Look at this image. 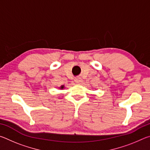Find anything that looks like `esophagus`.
<instances>
[{
    "instance_id": "esophagus-1",
    "label": "esophagus",
    "mask_w": 150,
    "mask_h": 150,
    "mask_svg": "<svg viewBox=\"0 0 150 150\" xmlns=\"http://www.w3.org/2000/svg\"><path fill=\"white\" fill-rule=\"evenodd\" d=\"M75 82L76 83H80L81 82V79L80 77H78V78H75Z\"/></svg>"
}]
</instances>
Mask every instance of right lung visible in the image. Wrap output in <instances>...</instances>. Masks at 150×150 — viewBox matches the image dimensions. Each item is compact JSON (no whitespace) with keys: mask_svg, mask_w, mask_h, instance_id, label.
I'll return each mask as SVG.
<instances>
[{"mask_svg":"<svg viewBox=\"0 0 150 150\" xmlns=\"http://www.w3.org/2000/svg\"><path fill=\"white\" fill-rule=\"evenodd\" d=\"M59 89H63V88H65V86L64 85H62V86H60V87H59Z\"/></svg>","mask_w":150,"mask_h":150,"instance_id":"add662e5","label":"right lung"}]
</instances>
